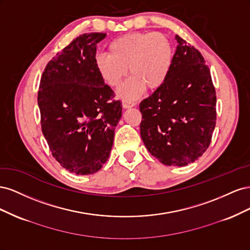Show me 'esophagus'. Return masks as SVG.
Returning a JSON list of instances; mask_svg holds the SVG:
<instances>
[{"instance_id":"34e87169","label":"esophagus","mask_w":250,"mask_h":250,"mask_svg":"<svg viewBox=\"0 0 250 250\" xmlns=\"http://www.w3.org/2000/svg\"><path fill=\"white\" fill-rule=\"evenodd\" d=\"M134 105H135V103L132 102V101H126V100L123 101V107L124 108H130V107H133Z\"/></svg>"}]
</instances>
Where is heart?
I'll return each instance as SVG.
<instances>
[{"instance_id":"heart-1","label":"heart","mask_w":250,"mask_h":250,"mask_svg":"<svg viewBox=\"0 0 250 250\" xmlns=\"http://www.w3.org/2000/svg\"><path fill=\"white\" fill-rule=\"evenodd\" d=\"M173 59V44L167 35L160 32H133L113 40L108 46V54L97 55L95 69L102 81L110 87H118L129 72L131 77L121 87L119 94L133 99L145 87L153 90L164 84Z\"/></svg>"}]
</instances>
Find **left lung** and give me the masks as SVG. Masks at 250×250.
<instances>
[{
	"label": "left lung",
	"instance_id": "1",
	"mask_svg": "<svg viewBox=\"0 0 250 250\" xmlns=\"http://www.w3.org/2000/svg\"><path fill=\"white\" fill-rule=\"evenodd\" d=\"M169 76L140 103L141 137L166 166L194 163L208 148L216 126V90L201 53L176 35Z\"/></svg>",
	"mask_w": 250,
	"mask_h": 250
}]
</instances>
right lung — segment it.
Listing matches in <instances>:
<instances>
[{
	"mask_svg": "<svg viewBox=\"0 0 250 250\" xmlns=\"http://www.w3.org/2000/svg\"><path fill=\"white\" fill-rule=\"evenodd\" d=\"M105 33H84L48 62L37 102L42 131L53 157L77 175L99 171L109 157L122 103L95 69Z\"/></svg>",
	"mask_w": 250,
	"mask_h": 250,
	"instance_id": "obj_1",
	"label": "right lung"
}]
</instances>
